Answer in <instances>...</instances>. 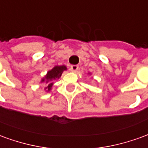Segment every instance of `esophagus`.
<instances>
[{
	"mask_svg": "<svg viewBox=\"0 0 148 148\" xmlns=\"http://www.w3.org/2000/svg\"><path fill=\"white\" fill-rule=\"evenodd\" d=\"M78 70V66L77 65H72L71 66V71L73 72H76Z\"/></svg>",
	"mask_w": 148,
	"mask_h": 148,
	"instance_id": "obj_1",
	"label": "esophagus"
}]
</instances>
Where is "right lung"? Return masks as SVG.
<instances>
[{"label":"right lung","instance_id":"obj_1","mask_svg":"<svg viewBox=\"0 0 148 148\" xmlns=\"http://www.w3.org/2000/svg\"><path fill=\"white\" fill-rule=\"evenodd\" d=\"M66 70V67L65 66H57L52 69L51 71H48L47 74L46 75L44 78H42V82H45L46 83H47V86L45 88V90H47L48 91L51 90V88L53 85V82L55 79H58L61 77L62 72Z\"/></svg>","mask_w":148,"mask_h":148}]
</instances>
